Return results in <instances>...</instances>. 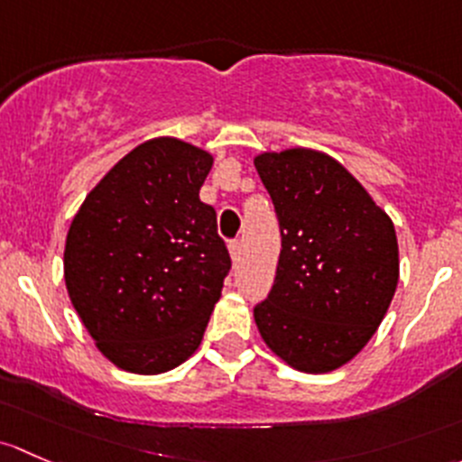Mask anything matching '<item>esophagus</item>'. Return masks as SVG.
<instances>
[{
	"label": "esophagus",
	"mask_w": 462,
	"mask_h": 462,
	"mask_svg": "<svg viewBox=\"0 0 462 462\" xmlns=\"http://www.w3.org/2000/svg\"><path fill=\"white\" fill-rule=\"evenodd\" d=\"M229 254H231L233 260L240 258V254H242V242L240 240H233L231 242V245H229Z\"/></svg>",
	"instance_id": "1"
}]
</instances>
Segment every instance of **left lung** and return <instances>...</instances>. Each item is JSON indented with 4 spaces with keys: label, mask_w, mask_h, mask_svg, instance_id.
<instances>
[{
    "label": "left lung",
    "mask_w": 462,
    "mask_h": 462,
    "mask_svg": "<svg viewBox=\"0 0 462 462\" xmlns=\"http://www.w3.org/2000/svg\"><path fill=\"white\" fill-rule=\"evenodd\" d=\"M282 249L254 318L271 351L298 372L349 363L375 334L398 284L393 222L334 158L311 149L260 153Z\"/></svg>",
    "instance_id": "left-lung-1"
}]
</instances>
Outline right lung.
<instances>
[{"label": "right lung", "mask_w": 462, "mask_h": 462, "mask_svg": "<svg viewBox=\"0 0 462 462\" xmlns=\"http://www.w3.org/2000/svg\"><path fill=\"white\" fill-rule=\"evenodd\" d=\"M213 155L155 137L125 155L70 222L64 280L97 349L125 372L164 374L196 354L231 269L216 208L199 199Z\"/></svg>", "instance_id": "obj_1"}]
</instances>
